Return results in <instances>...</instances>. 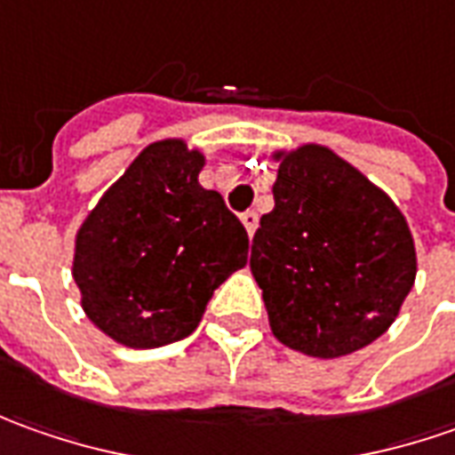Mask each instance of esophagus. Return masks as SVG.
Wrapping results in <instances>:
<instances>
[{
	"mask_svg": "<svg viewBox=\"0 0 455 455\" xmlns=\"http://www.w3.org/2000/svg\"><path fill=\"white\" fill-rule=\"evenodd\" d=\"M242 221H243V227H246V231H249V236H254V231H257V227H259L257 212H243Z\"/></svg>",
	"mask_w": 455,
	"mask_h": 455,
	"instance_id": "obj_1",
	"label": "esophagus"
}]
</instances>
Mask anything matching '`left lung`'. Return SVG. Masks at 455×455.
Wrapping results in <instances>:
<instances>
[{"instance_id": "obj_1", "label": "left lung", "mask_w": 455, "mask_h": 455, "mask_svg": "<svg viewBox=\"0 0 455 455\" xmlns=\"http://www.w3.org/2000/svg\"><path fill=\"white\" fill-rule=\"evenodd\" d=\"M276 158L275 209L259 221L249 261L272 332L312 357L350 355L383 335L413 287L411 228L330 148Z\"/></svg>"}]
</instances>
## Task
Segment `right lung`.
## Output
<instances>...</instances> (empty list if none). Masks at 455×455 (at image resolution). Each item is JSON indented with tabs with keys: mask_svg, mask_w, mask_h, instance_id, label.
<instances>
[{
	"mask_svg": "<svg viewBox=\"0 0 455 455\" xmlns=\"http://www.w3.org/2000/svg\"><path fill=\"white\" fill-rule=\"evenodd\" d=\"M183 140L143 150L77 231L72 276L90 320L148 350L188 337L213 290L246 264L249 236L221 194L198 183Z\"/></svg>",
	"mask_w": 455,
	"mask_h": 455,
	"instance_id": "1",
	"label": "right lung"
}]
</instances>
